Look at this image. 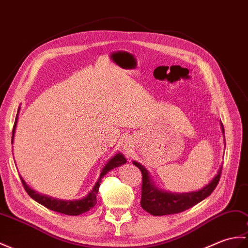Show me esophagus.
<instances>
[{
	"mask_svg": "<svg viewBox=\"0 0 248 248\" xmlns=\"http://www.w3.org/2000/svg\"><path fill=\"white\" fill-rule=\"evenodd\" d=\"M126 150H128V149H126Z\"/></svg>",
	"mask_w": 248,
	"mask_h": 248,
	"instance_id": "obj_1",
	"label": "esophagus"
}]
</instances>
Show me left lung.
<instances>
[{"instance_id":"1","label":"left lung","mask_w":248,"mask_h":248,"mask_svg":"<svg viewBox=\"0 0 248 248\" xmlns=\"http://www.w3.org/2000/svg\"><path fill=\"white\" fill-rule=\"evenodd\" d=\"M221 128L224 133V125L221 123ZM133 164L140 168L142 174V186H141V201L140 205L142 209H145L152 216H168L180 214L185 211L198 203L202 202L204 199L214 191L220 181L222 173V165L218 168L217 174L214 177L208 185L198 191L187 192V193H172L168 191L157 189L154 186L151 177L149 176L148 170L142 167L140 163L133 162Z\"/></svg>"}]
</instances>
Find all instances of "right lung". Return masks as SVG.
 <instances>
[{"mask_svg":"<svg viewBox=\"0 0 248 248\" xmlns=\"http://www.w3.org/2000/svg\"><path fill=\"white\" fill-rule=\"evenodd\" d=\"M16 123H18V114H16V117L15 120V124H14V130H13V137H11V143L14 142V137H15V132L16 128ZM126 162L125 158L122 153H117L115 156H113L108 162L106 164V166L103 167L101 170V173L99 175V178H98L95 186L93 189L91 190V192L88 193L86 197H84L81 200H73V201H63V200H58V199H54L47 197V195H42L36 191H33L30 186L26 185L25 181L21 177V181L23 186H24L26 192L28 193L31 198H32L36 202L39 204L43 205L46 208H48L53 211L56 212H60V214L63 215H67V216H79L81 214H84V212L89 211L91 208L96 205L97 200H96V195L98 194V190H99V186L102 177L105 176L108 171H111L112 169L116 168V167H119L124 165Z\"/></svg>","mask_w":248,"mask_h":248,"instance_id":"1","label":"right lung"}]
</instances>
